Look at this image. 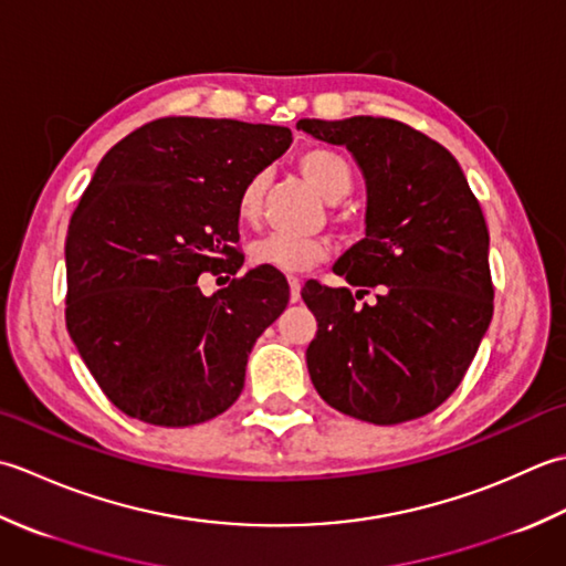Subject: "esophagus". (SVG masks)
<instances>
[{"mask_svg": "<svg viewBox=\"0 0 566 566\" xmlns=\"http://www.w3.org/2000/svg\"><path fill=\"white\" fill-rule=\"evenodd\" d=\"M287 285H291V300L297 303L300 300V287H303V281L297 279V275H287Z\"/></svg>", "mask_w": 566, "mask_h": 566, "instance_id": "34e87169", "label": "esophagus"}]
</instances>
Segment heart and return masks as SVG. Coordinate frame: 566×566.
I'll return each mask as SVG.
<instances>
[{"label": "heart", "mask_w": 566, "mask_h": 566, "mask_svg": "<svg viewBox=\"0 0 566 566\" xmlns=\"http://www.w3.org/2000/svg\"><path fill=\"white\" fill-rule=\"evenodd\" d=\"M297 168L303 172V178L313 186L322 198L329 202H337L347 198L352 186H354V170L349 160L344 158L334 148H307L297 156ZM263 192H266V172H256L251 176L244 188L239 192L237 210L241 222L253 224L261 214V200ZM332 244L325 237H297V234H283L275 232L253 241L249 249L251 261L256 266H269L275 271H305L315 263L325 261L329 256Z\"/></svg>", "instance_id": "obj_1"}]
</instances>
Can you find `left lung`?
Here are the masks:
<instances>
[{"mask_svg":"<svg viewBox=\"0 0 566 566\" xmlns=\"http://www.w3.org/2000/svg\"><path fill=\"white\" fill-rule=\"evenodd\" d=\"M347 146L366 178V239L334 266L349 285L307 281L317 334L305 352L322 400L374 424L440 408L474 361L493 317L489 227L454 156L386 117L300 119ZM376 286L371 306L355 303Z\"/></svg>","mask_w":566,"mask_h":566,"instance_id":"1","label":"left lung"}]
</instances>
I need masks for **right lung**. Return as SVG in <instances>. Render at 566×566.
I'll return each instance as SVG.
<instances>
[{
  "label": "right lung",
  "instance_id": "add662e5",
  "mask_svg": "<svg viewBox=\"0 0 566 566\" xmlns=\"http://www.w3.org/2000/svg\"><path fill=\"white\" fill-rule=\"evenodd\" d=\"M291 142L285 126L164 117L99 160L67 224L65 325L129 418L188 428L239 398L291 287L259 266L205 298L197 279L241 269L239 192Z\"/></svg>",
  "mask_w": 566,
  "mask_h": 566
}]
</instances>
